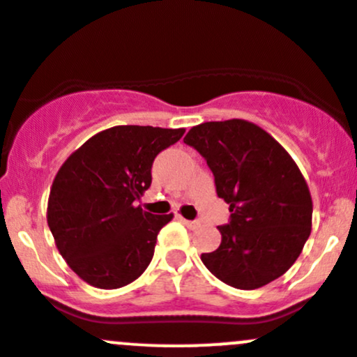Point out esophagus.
I'll list each match as a JSON object with an SVG mask.
<instances>
[{
  "instance_id": "34e87169",
  "label": "esophagus",
  "mask_w": 357,
  "mask_h": 357,
  "mask_svg": "<svg viewBox=\"0 0 357 357\" xmlns=\"http://www.w3.org/2000/svg\"><path fill=\"white\" fill-rule=\"evenodd\" d=\"M180 220H182V223L187 227V229L194 230V229H197V227L201 225V222H197V220H185V218H180Z\"/></svg>"
}]
</instances>
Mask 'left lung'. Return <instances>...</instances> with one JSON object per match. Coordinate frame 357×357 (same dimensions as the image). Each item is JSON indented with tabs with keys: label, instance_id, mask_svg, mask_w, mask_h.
<instances>
[{
	"label": "left lung",
	"instance_id": "left-lung-1",
	"mask_svg": "<svg viewBox=\"0 0 357 357\" xmlns=\"http://www.w3.org/2000/svg\"><path fill=\"white\" fill-rule=\"evenodd\" d=\"M183 142L204 158L216 194L230 209V223L218 227V249L201 255L204 266L242 290L282 277L299 258L313 220L310 187L292 156L266 130L241 119L196 125Z\"/></svg>",
	"mask_w": 357,
	"mask_h": 357
}]
</instances>
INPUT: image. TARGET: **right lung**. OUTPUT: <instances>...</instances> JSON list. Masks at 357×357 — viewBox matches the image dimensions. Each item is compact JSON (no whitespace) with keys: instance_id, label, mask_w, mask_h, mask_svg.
<instances>
[{"instance_id":"obj_1","label":"right lung","mask_w":357,"mask_h":357,"mask_svg":"<svg viewBox=\"0 0 357 357\" xmlns=\"http://www.w3.org/2000/svg\"><path fill=\"white\" fill-rule=\"evenodd\" d=\"M183 132L116 125L87 139L60 167L47 199V227L84 282L120 289L149 266L158 234L174 215H153L135 201L151 185L156 154Z\"/></svg>"}]
</instances>
